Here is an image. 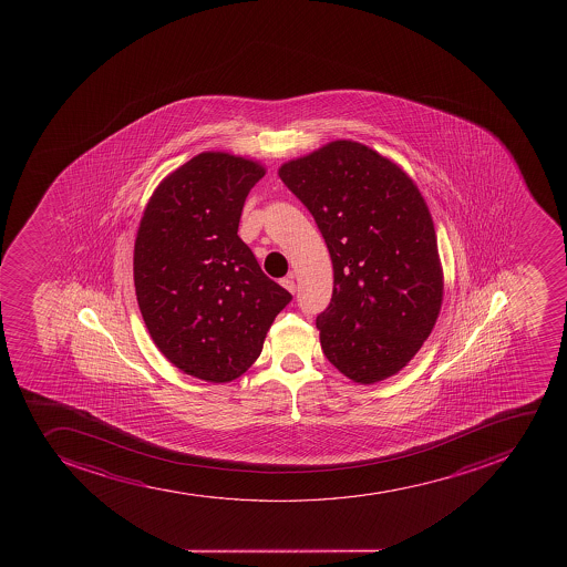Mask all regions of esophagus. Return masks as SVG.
<instances>
[{"label":"esophagus","instance_id":"1","mask_svg":"<svg viewBox=\"0 0 567 567\" xmlns=\"http://www.w3.org/2000/svg\"><path fill=\"white\" fill-rule=\"evenodd\" d=\"M280 285L287 288L288 292H296V280H293L292 275H288V277H285V279H280Z\"/></svg>","mask_w":567,"mask_h":567}]
</instances>
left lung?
I'll return each instance as SVG.
<instances>
[{
    "label": "left lung",
    "instance_id": "1",
    "mask_svg": "<svg viewBox=\"0 0 567 567\" xmlns=\"http://www.w3.org/2000/svg\"><path fill=\"white\" fill-rule=\"evenodd\" d=\"M279 177L312 213L331 252V305L316 320L323 353L359 384L398 375L442 309V260L425 197L392 158L346 138L280 164Z\"/></svg>",
    "mask_w": 567,
    "mask_h": 567
}]
</instances>
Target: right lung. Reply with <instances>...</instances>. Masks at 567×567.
<instances>
[{"instance_id": "1", "label": "right lung", "mask_w": 567, "mask_h": 567, "mask_svg": "<svg viewBox=\"0 0 567 567\" xmlns=\"http://www.w3.org/2000/svg\"><path fill=\"white\" fill-rule=\"evenodd\" d=\"M264 174L255 158L199 153L158 183L136 230L133 277L147 332L202 381L244 375L292 299L238 236L244 202Z\"/></svg>"}]
</instances>
